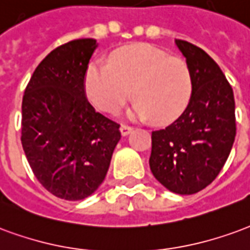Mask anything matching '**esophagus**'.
I'll return each instance as SVG.
<instances>
[{"mask_svg":"<svg viewBox=\"0 0 250 250\" xmlns=\"http://www.w3.org/2000/svg\"><path fill=\"white\" fill-rule=\"evenodd\" d=\"M133 127L132 126H127V125H121V127H120V132H121V136H127L129 133H132Z\"/></svg>","mask_w":250,"mask_h":250,"instance_id":"34e87169","label":"esophagus"}]
</instances>
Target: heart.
<instances>
[{
    "instance_id": "b5f03b06",
    "label": "heart",
    "mask_w": 250,
    "mask_h": 250,
    "mask_svg": "<svg viewBox=\"0 0 250 250\" xmlns=\"http://www.w3.org/2000/svg\"><path fill=\"white\" fill-rule=\"evenodd\" d=\"M89 103L114 114L133 97L130 116L167 125L183 116L193 96V76L188 63L152 45L124 49L110 63L96 61L85 74Z\"/></svg>"
}]
</instances>
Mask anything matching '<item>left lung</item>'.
<instances>
[{"label": "left lung", "instance_id": "left-lung-1", "mask_svg": "<svg viewBox=\"0 0 250 250\" xmlns=\"http://www.w3.org/2000/svg\"><path fill=\"white\" fill-rule=\"evenodd\" d=\"M193 76V96L181 117L152 132L149 165L158 183L177 194H194L227 163L236 137L234 96L208 53L176 40Z\"/></svg>", "mask_w": 250, "mask_h": 250}]
</instances>
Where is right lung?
Returning <instances> with one entry per match:
<instances>
[{
	"instance_id": "add662e5",
	"label": "right lung",
	"mask_w": 250,
	"mask_h": 250,
	"mask_svg": "<svg viewBox=\"0 0 250 250\" xmlns=\"http://www.w3.org/2000/svg\"><path fill=\"white\" fill-rule=\"evenodd\" d=\"M97 41L81 38L49 53L22 98L21 143L34 176L56 197L77 201L106 176L120 125L97 113L85 94V74Z\"/></svg>"
}]
</instances>
